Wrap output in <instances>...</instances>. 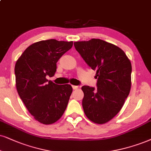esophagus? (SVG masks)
<instances>
[{
	"instance_id": "34e87169",
	"label": "esophagus",
	"mask_w": 151,
	"mask_h": 151,
	"mask_svg": "<svg viewBox=\"0 0 151 151\" xmlns=\"http://www.w3.org/2000/svg\"><path fill=\"white\" fill-rule=\"evenodd\" d=\"M78 88H79V86H72V88H73L74 90L77 89Z\"/></svg>"
}]
</instances>
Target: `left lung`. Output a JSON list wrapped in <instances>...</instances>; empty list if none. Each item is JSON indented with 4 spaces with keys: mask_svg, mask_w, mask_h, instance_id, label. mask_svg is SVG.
<instances>
[{
    "mask_svg": "<svg viewBox=\"0 0 151 151\" xmlns=\"http://www.w3.org/2000/svg\"><path fill=\"white\" fill-rule=\"evenodd\" d=\"M76 50L91 69L96 70L97 88L81 87L82 106L89 120L103 124L123 107L131 88L132 65L117 46L100 39L75 42Z\"/></svg>",
    "mask_w": 151,
    "mask_h": 151,
    "instance_id": "8db88e82",
    "label": "left lung"
}]
</instances>
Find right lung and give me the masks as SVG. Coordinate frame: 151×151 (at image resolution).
Wrapping results in <instances>:
<instances>
[{
  "label": "right lung",
  "mask_w": 151,
  "mask_h": 151,
  "mask_svg": "<svg viewBox=\"0 0 151 151\" xmlns=\"http://www.w3.org/2000/svg\"><path fill=\"white\" fill-rule=\"evenodd\" d=\"M72 42L51 39L37 42L24 51L15 64L18 94L30 114L40 123L56 122L68 106L72 88L47 79L56 71V63L72 48Z\"/></svg>",
  "instance_id": "right-lung-1"
}]
</instances>
